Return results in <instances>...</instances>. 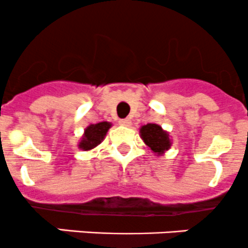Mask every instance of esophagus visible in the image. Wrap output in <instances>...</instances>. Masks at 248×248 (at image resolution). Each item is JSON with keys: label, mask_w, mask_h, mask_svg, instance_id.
I'll return each instance as SVG.
<instances>
[{"label": "esophagus", "mask_w": 248, "mask_h": 248, "mask_svg": "<svg viewBox=\"0 0 248 248\" xmlns=\"http://www.w3.org/2000/svg\"><path fill=\"white\" fill-rule=\"evenodd\" d=\"M119 124H121V125H123V126H129V125L131 124V121H130L129 118L121 119V121H119Z\"/></svg>", "instance_id": "1"}]
</instances>
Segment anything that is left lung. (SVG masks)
Wrapping results in <instances>:
<instances>
[{"label":"left lung","mask_w":248,"mask_h":248,"mask_svg":"<svg viewBox=\"0 0 248 248\" xmlns=\"http://www.w3.org/2000/svg\"><path fill=\"white\" fill-rule=\"evenodd\" d=\"M141 137L144 143L154 152V153L161 154L164 151L170 148L171 142L169 139V134L161 129V126L156 124L143 125L140 130Z\"/></svg>","instance_id":"1"}]
</instances>
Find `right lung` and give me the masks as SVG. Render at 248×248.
<instances>
[{
    "mask_svg": "<svg viewBox=\"0 0 248 248\" xmlns=\"http://www.w3.org/2000/svg\"><path fill=\"white\" fill-rule=\"evenodd\" d=\"M109 127H111V124L107 122L89 125L85 129L84 136L79 143V148L84 149V151H90V149L95 148L97 144L101 143Z\"/></svg>",
    "mask_w": 248,
    "mask_h": 248,
    "instance_id": "right-lung-1",
    "label": "right lung"
}]
</instances>
